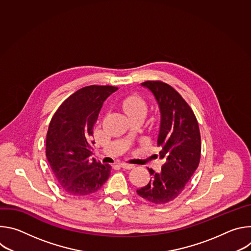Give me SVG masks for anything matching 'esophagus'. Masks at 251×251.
I'll return each mask as SVG.
<instances>
[{"label": "esophagus", "mask_w": 251, "mask_h": 251, "mask_svg": "<svg viewBox=\"0 0 251 251\" xmlns=\"http://www.w3.org/2000/svg\"><path fill=\"white\" fill-rule=\"evenodd\" d=\"M120 167H122L123 169H127V170H131V169L135 168L134 165L128 164V163H121V164H120Z\"/></svg>", "instance_id": "obj_1"}]
</instances>
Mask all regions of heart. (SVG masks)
Masks as SVG:
<instances>
[{
    "instance_id": "b5f03b06",
    "label": "heart",
    "mask_w": 251,
    "mask_h": 251,
    "mask_svg": "<svg viewBox=\"0 0 251 251\" xmlns=\"http://www.w3.org/2000/svg\"><path fill=\"white\" fill-rule=\"evenodd\" d=\"M122 108L131 117H144L147 112V101L139 93H131L124 97L121 102Z\"/></svg>"
}]
</instances>
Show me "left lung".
<instances>
[{"label": "left lung", "mask_w": 251, "mask_h": 251, "mask_svg": "<svg viewBox=\"0 0 251 251\" xmlns=\"http://www.w3.org/2000/svg\"><path fill=\"white\" fill-rule=\"evenodd\" d=\"M142 85L152 91L159 104L161 127L157 146L165 163L160 173L148 168L152 178L137 194L152 203L163 204L184 191L200 164V128L190 105L171 85L160 80H148Z\"/></svg>", "instance_id": "1"}]
</instances>
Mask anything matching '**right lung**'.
<instances>
[{
	"mask_svg": "<svg viewBox=\"0 0 251 251\" xmlns=\"http://www.w3.org/2000/svg\"><path fill=\"white\" fill-rule=\"evenodd\" d=\"M118 87L89 85L66 98L51 118L46 155L60 189L74 197L95 194L108 180L109 164L90 160L93 127L105 99Z\"/></svg>",
	"mask_w": 251,
	"mask_h": 251,
	"instance_id": "add662e5",
	"label": "right lung"
}]
</instances>
